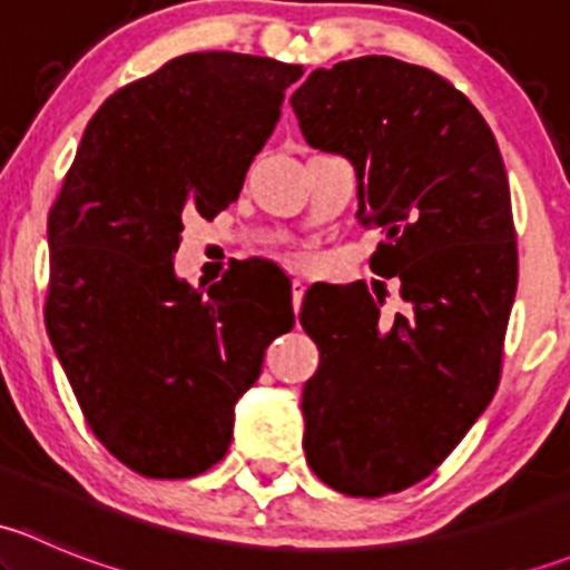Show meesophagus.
I'll list each match as a JSON object with an SVG mask.
<instances>
[{"instance_id": "34e87169", "label": "esophagus", "mask_w": 570, "mask_h": 570, "mask_svg": "<svg viewBox=\"0 0 570 570\" xmlns=\"http://www.w3.org/2000/svg\"><path fill=\"white\" fill-rule=\"evenodd\" d=\"M303 292H306V284H303V278H295V281H292V306H295V314L301 312Z\"/></svg>"}]
</instances>
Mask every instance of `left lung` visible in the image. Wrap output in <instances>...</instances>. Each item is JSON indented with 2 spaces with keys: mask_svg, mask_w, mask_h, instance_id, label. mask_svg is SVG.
Wrapping results in <instances>:
<instances>
[{
  "mask_svg": "<svg viewBox=\"0 0 570 570\" xmlns=\"http://www.w3.org/2000/svg\"><path fill=\"white\" fill-rule=\"evenodd\" d=\"M306 142L350 159L370 267L400 278V312L364 284H314L301 325L320 347L303 386L306 461L347 497L416 485L491 402L519 281L497 137L439 73L394 57L317 68L289 99Z\"/></svg>",
  "mask_w": 570,
  "mask_h": 570,
  "instance_id": "obj_1",
  "label": "left lung"
}]
</instances>
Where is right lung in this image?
Returning <instances> with one entry per match:
<instances>
[{
	"label": "right lung",
	"mask_w": 570,
	"mask_h": 570,
	"mask_svg": "<svg viewBox=\"0 0 570 570\" xmlns=\"http://www.w3.org/2000/svg\"><path fill=\"white\" fill-rule=\"evenodd\" d=\"M301 66L195 51L112 94L49 212L46 331L101 444L131 471L184 480L223 461L234 405L292 331L245 269L193 289L174 269L184 217L237 200Z\"/></svg>",
	"instance_id": "obj_1"
}]
</instances>
